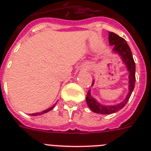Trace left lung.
<instances>
[{
	"instance_id": "left-lung-1",
	"label": "left lung",
	"mask_w": 151,
	"mask_h": 151,
	"mask_svg": "<svg viewBox=\"0 0 151 151\" xmlns=\"http://www.w3.org/2000/svg\"><path fill=\"white\" fill-rule=\"evenodd\" d=\"M109 42L110 45H113V51L118 53L122 57L124 63L126 65L128 71L129 72V92L126 98L119 104L114 106H104L96 101L94 98L91 96L90 90L88 91L86 97V102L91 110L94 113L101 114H111L121 110L127 104L132 93L135 84V63L133 59L132 51L124 38H121L118 35L113 32L109 33ZM93 85V83H92Z\"/></svg>"
}]
</instances>
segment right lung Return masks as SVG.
<instances>
[{"mask_svg": "<svg viewBox=\"0 0 151 151\" xmlns=\"http://www.w3.org/2000/svg\"><path fill=\"white\" fill-rule=\"evenodd\" d=\"M54 106H52V107L49 108V109H47V110H44V111L41 112V113H32V116H38V115H41V114H44V113H47V112H48V111H50V110H51L52 109H53V108H54Z\"/></svg>", "mask_w": 151, "mask_h": 151, "instance_id": "1", "label": "right lung"}]
</instances>
